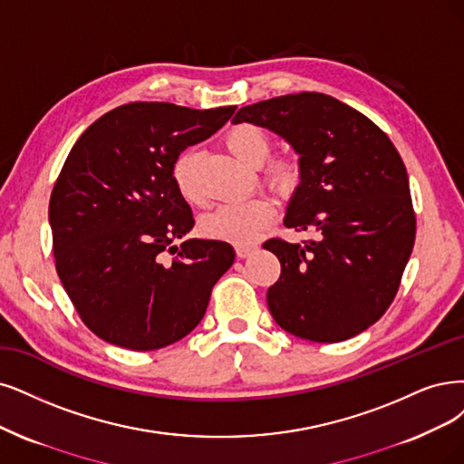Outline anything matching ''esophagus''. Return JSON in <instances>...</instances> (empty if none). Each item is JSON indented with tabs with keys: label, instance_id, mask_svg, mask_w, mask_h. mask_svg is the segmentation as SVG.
Segmentation results:
<instances>
[{
	"label": "esophagus",
	"instance_id": "34e87169",
	"mask_svg": "<svg viewBox=\"0 0 464 464\" xmlns=\"http://www.w3.org/2000/svg\"><path fill=\"white\" fill-rule=\"evenodd\" d=\"M237 256L238 258H248L250 254H254V250H256V246H250V245H237Z\"/></svg>",
	"mask_w": 464,
	"mask_h": 464
}]
</instances>
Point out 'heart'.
Returning a JSON list of instances; mask_svg holds the SVG:
<instances>
[{
  "label": "heart",
  "instance_id": "1",
  "mask_svg": "<svg viewBox=\"0 0 464 464\" xmlns=\"http://www.w3.org/2000/svg\"><path fill=\"white\" fill-rule=\"evenodd\" d=\"M226 145L243 164L250 168L262 166V181L283 197L295 193L302 179L300 159L293 152L279 154V157L265 162L271 152V140L266 130L256 124H237L227 130ZM198 154L187 150L179 154L171 176H174L178 191L188 202H198ZM273 204L267 198L256 197L245 202L223 204L202 216L200 231L204 237L214 241H226L231 245H248L273 219Z\"/></svg>",
  "mask_w": 464,
  "mask_h": 464
}]
</instances>
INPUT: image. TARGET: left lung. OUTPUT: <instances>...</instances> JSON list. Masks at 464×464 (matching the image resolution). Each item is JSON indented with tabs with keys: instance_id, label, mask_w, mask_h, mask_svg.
<instances>
[{
	"instance_id": "8db88e82",
	"label": "left lung",
	"mask_w": 464,
	"mask_h": 464,
	"mask_svg": "<svg viewBox=\"0 0 464 464\" xmlns=\"http://www.w3.org/2000/svg\"><path fill=\"white\" fill-rule=\"evenodd\" d=\"M233 122L279 133L300 154L302 179L285 226L319 231L264 243L281 262L267 305L281 329L342 342L379 321L398 295L417 218L405 164L390 137L338 99L302 92L243 107Z\"/></svg>"
}]
</instances>
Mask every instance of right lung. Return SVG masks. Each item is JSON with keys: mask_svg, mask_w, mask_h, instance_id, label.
Wrapping results in <instances>:
<instances>
[{"mask_svg": "<svg viewBox=\"0 0 464 464\" xmlns=\"http://www.w3.org/2000/svg\"><path fill=\"white\" fill-rule=\"evenodd\" d=\"M235 109L128 102L95 120L68 152L49 200L55 267L101 340L150 352L181 340L204 317L235 250L185 238L195 218L171 169ZM166 251L175 254L169 263Z\"/></svg>", "mask_w": 464, "mask_h": 464, "instance_id": "obj_1", "label": "right lung"}]
</instances>
